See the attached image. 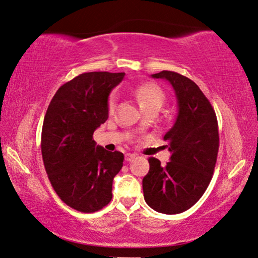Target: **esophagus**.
Returning <instances> with one entry per match:
<instances>
[{
	"label": "esophagus",
	"instance_id": "esophagus-1",
	"mask_svg": "<svg viewBox=\"0 0 258 258\" xmlns=\"http://www.w3.org/2000/svg\"><path fill=\"white\" fill-rule=\"evenodd\" d=\"M135 157H136L135 154H130V153L125 154V161H126V162H132V161H134V160H135Z\"/></svg>",
	"mask_w": 258,
	"mask_h": 258
}]
</instances>
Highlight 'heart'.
Segmentation results:
<instances>
[{"label": "heart", "instance_id": "1", "mask_svg": "<svg viewBox=\"0 0 258 258\" xmlns=\"http://www.w3.org/2000/svg\"><path fill=\"white\" fill-rule=\"evenodd\" d=\"M134 93H135V96L142 109L147 107L161 108L165 100L164 91L154 83H144L142 86L137 87ZM115 103H116V96L112 94L108 100L109 112L114 111Z\"/></svg>", "mask_w": 258, "mask_h": 258}]
</instances>
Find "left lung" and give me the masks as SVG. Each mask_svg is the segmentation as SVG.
<instances>
[{
	"label": "left lung",
	"mask_w": 258,
	"mask_h": 258,
	"mask_svg": "<svg viewBox=\"0 0 258 258\" xmlns=\"http://www.w3.org/2000/svg\"><path fill=\"white\" fill-rule=\"evenodd\" d=\"M167 80L174 88L178 114L175 124L164 135L170 162L149 157V172L144 176V200L151 209L174 215L188 210L206 191L213 178L220 137L213 105L199 86L175 72L151 75Z\"/></svg>",
	"instance_id": "8db88e82"
}]
</instances>
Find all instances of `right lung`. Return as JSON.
Listing matches in <instances>:
<instances>
[{
  "label": "right lung",
  "mask_w": 258,
  "mask_h": 258,
  "mask_svg": "<svg viewBox=\"0 0 258 258\" xmlns=\"http://www.w3.org/2000/svg\"><path fill=\"white\" fill-rule=\"evenodd\" d=\"M124 73L91 72L58 88L45 112L41 150L59 199L81 213H95L112 199V179L123 167L119 151L96 146L94 132L108 119V97Z\"/></svg>",
  "instance_id": "right-lung-1"
}]
</instances>
